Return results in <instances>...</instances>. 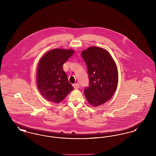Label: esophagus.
<instances>
[{"instance_id": "1", "label": "esophagus", "mask_w": 156, "mask_h": 156, "mask_svg": "<svg viewBox=\"0 0 156 156\" xmlns=\"http://www.w3.org/2000/svg\"><path fill=\"white\" fill-rule=\"evenodd\" d=\"M73 85V87H74V88L75 89H78V88H79V87H80V84H79L78 83H74Z\"/></svg>"}]
</instances>
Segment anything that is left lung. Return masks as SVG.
I'll list each match as a JSON object with an SVG mask.
<instances>
[{
  "label": "left lung",
  "mask_w": 156,
  "mask_h": 156,
  "mask_svg": "<svg viewBox=\"0 0 156 156\" xmlns=\"http://www.w3.org/2000/svg\"><path fill=\"white\" fill-rule=\"evenodd\" d=\"M89 76V86L84 89L88 103L98 106L111 99L118 82L116 64L109 52L102 48L90 47L81 52Z\"/></svg>",
  "instance_id": "1"
}]
</instances>
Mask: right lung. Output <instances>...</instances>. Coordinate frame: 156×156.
<instances>
[{
  "mask_svg": "<svg viewBox=\"0 0 156 156\" xmlns=\"http://www.w3.org/2000/svg\"><path fill=\"white\" fill-rule=\"evenodd\" d=\"M73 50L55 48L45 53L37 67V87L48 101L59 103L74 89L69 83L63 64L74 54Z\"/></svg>",
  "mask_w": 156,
  "mask_h": 156,
  "instance_id": "obj_1",
  "label": "right lung"
}]
</instances>
